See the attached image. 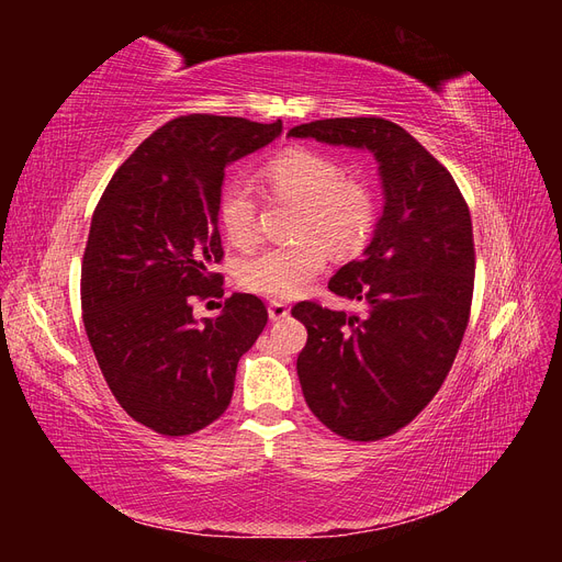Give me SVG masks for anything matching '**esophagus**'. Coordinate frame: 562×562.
<instances>
[{
    "label": "esophagus",
    "instance_id": "1",
    "mask_svg": "<svg viewBox=\"0 0 562 562\" xmlns=\"http://www.w3.org/2000/svg\"><path fill=\"white\" fill-rule=\"evenodd\" d=\"M288 314H291V310H288L285 302H279V300H271V302H269V318H271V321H281V318H285Z\"/></svg>",
    "mask_w": 562,
    "mask_h": 562
}]
</instances>
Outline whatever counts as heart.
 <instances>
[{"label": "heart", "instance_id": "obj_1", "mask_svg": "<svg viewBox=\"0 0 562 562\" xmlns=\"http://www.w3.org/2000/svg\"><path fill=\"white\" fill-rule=\"evenodd\" d=\"M262 180L277 196L302 203L297 232L304 239L252 252L236 267V281L250 293L291 300L314 283L330 248L349 255L368 241L378 199L363 178L347 176L342 159L312 147L279 151L265 164ZM217 220L236 248L258 239V201L244 182H229L220 194Z\"/></svg>", "mask_w": 562, "mask_h": 562}]
</instances>
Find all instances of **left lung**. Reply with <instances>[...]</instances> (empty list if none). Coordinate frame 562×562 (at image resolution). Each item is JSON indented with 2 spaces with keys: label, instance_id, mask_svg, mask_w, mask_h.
Segmentation results:
<instances>
[{
  "label": "left lung",
  "instance_id": "8db88e82",
  "mask_svg": "<svg viewBox=\"0 0 562 562\" xmlns=\"http://www.w3.org/2000/svg\"><path fill=\"white\" fill-rule=\"evenodd\" d=\"M288 135L370 149L380 164L372 241L328 283L366 316L293 307L307 328L297 378L310 411L337 436L380 440L427 407L462 345L475 271L469 206L448 168L386 119H321Z\"/></svg>",
  "mask_w": 562,
  "mask_h": 562
}]
</instances>
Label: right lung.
Returning <instances> with one entry per match:
<instances>
[{
    "label": "right lung",
    "mask_w": 562,
    "mask_h": 562,
    "mask_svg": "<svg viewBox=\"0 0 562 562\" xmlns=\"http://www.w3.org/2000/svg\"><path fill=\"white\" fill-rule=\"evenodd\" d=\"M281 119L187 114L119 166L93 211L81 262V316L119 405L161 436H190L227 411L236 366L267 326L260 297H223L217 201L225 168L269 145Z\"/></svg>",
    "instance_id": "obj_1"
}]
</instances>
